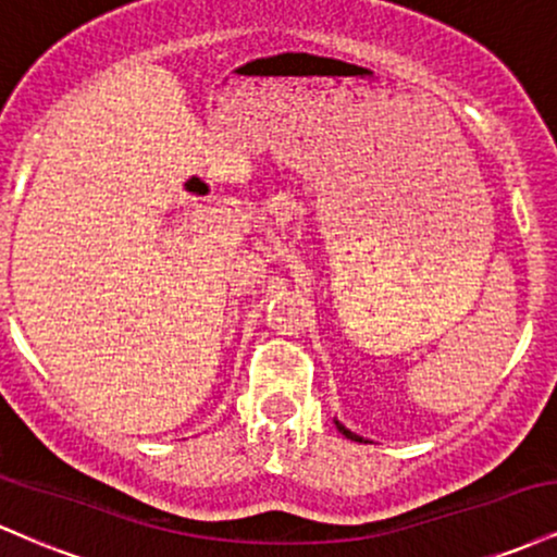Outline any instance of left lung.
Here are the masks:
<instances>
[{
    "label": "left lung",
    "instance_id": "left-lung-1",
    "mask_svg": "<svg viewBox=\"0 0 557 557\" xmlns=\"http://www.w3.org/2000/svg\"><path fill=\"white\" fill-rule=\"evenodd\" d=\"M337 430H341V432H343L345 437H348V440H356V443H361V437H359V434H354V432H350V430H345L343 424H337Z\"/></svg>",
    "mask_w": 557,
    "mask_h": 557
}]
</instances>
